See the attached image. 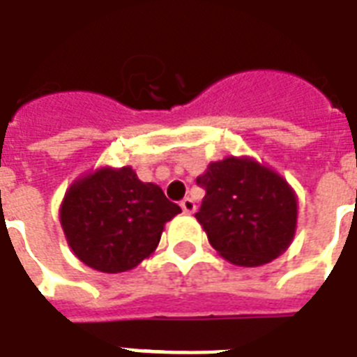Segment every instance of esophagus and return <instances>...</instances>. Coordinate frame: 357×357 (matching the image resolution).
Here are the masks:
<instances>
[{"mask_svg": "<svg viewBox=\"0 0 357 357\" xmlns=\"http://www.w3.org/2000/svg\"><path fill=\"white\" fill-rule=\"evenodd\" d=\"M181 207H182V211H184V213L194 214L195 208H197V205H195V201L192 199V197H184V199L181 201Z\"/></svg>", "mask_w": 357, "mask_h": 357, "instance_id": "esophagus-1", "label": "esophagus"}]
</instances>
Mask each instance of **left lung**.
I'll return each instance as SVG.
<instances>
[{
  "instance_id": "obj_1",
  "label": "left lung",
  "mask_w": 357,
  "mask_h": 357,
  "mask_svg": "<svg viewBox=\"0 0 357 357\" xmlns=\"http://www.w3.org/2000/svg\"><path fill=\"white\" fill-rule=\"evenodd\" d=\"M197 184L205 197L195 218L229 264L259 267L291 245L297 195L275 169L254 158L227 156L208 163Z\"/></svg>"
}]
</instances>
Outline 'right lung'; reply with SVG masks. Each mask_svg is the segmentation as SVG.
<instances>
[{
  "instance_id": "obj_1",
  "label": "right lung",
  "mask_w": 357,
  "mask_h": 357,
  "mask_svg": "<svg viewBox=\"0 0 357 357\" xmlns=\"http://www.w3.org/2000/svg\"><path fill=\"white\" fill-rule=\"evenodd\" d=\"M181 213L163 190L130 167H99L67 188L60 224L67 245L88 267L124 273L156 250L163 227Z\"/></svg>"
}]
</instances>
